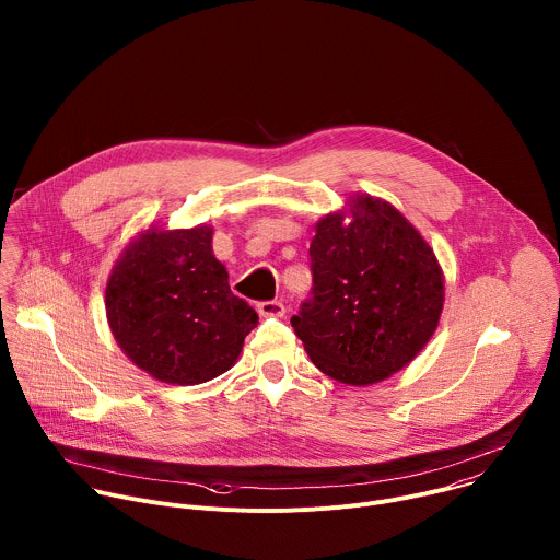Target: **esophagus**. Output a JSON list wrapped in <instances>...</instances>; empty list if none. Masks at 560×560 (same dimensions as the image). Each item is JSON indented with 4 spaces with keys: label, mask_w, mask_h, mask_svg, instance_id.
<instances>
[{
    "label": "esophagus",
    "mask_w": 560,
    "mask_h": 560,
    "mask_svg": "<svg viewBox=\"0 0 560 560\" xmlns=\"http://www.w3.org/2000/svg\"><path fill=\"white\" fill-rule=\"evenodd\" d=\"M257 310H259V314L261 316H275V318H279V316H283L285 314V305L281 303V301H261L259 305H257Z\"/></svg>",
    "instance_id": "obj_1"
}]
</instances>
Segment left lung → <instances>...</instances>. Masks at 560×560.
Returning <instances> with one entry per match:
<instances>
[{
    "mask_svg": "<svg viewBox=\"0 0 560 560\" xmlns=\"http://www.w3.org/2000/svg\"><path fill=\"white\" fill-rule=\"evenodd\" d=\"M352 221H318L312 290L290 318L324 374L370 385L410 363L436 330L443 275L434 250L392 206L354 197Z\"/></svg>",
    "mask_w": 560,
    "mask_h": 560,
    "instance_id": "left-lung-1",
    "label": "left lung"
}]
</instances>
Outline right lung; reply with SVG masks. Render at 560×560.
Wrapping results in <instances>:
<instances>
[{
    "label": "right lung",
    "mask_w": 560,
    "mask_h": 560,
    "mask_svg": "<svg viewBox=\"0 0 560 560\" xmlns=\"http://www.w3.org/2000/svg\"><path fill=\"white\" fill-rule=\"evenodd\" d=\"M212 228L143 232L106 285L110 330L148 374L197 385L230 370L259 324L212 255Z\"/></svg>",
    "instance_id": "add662e5"
}]
</instances>
